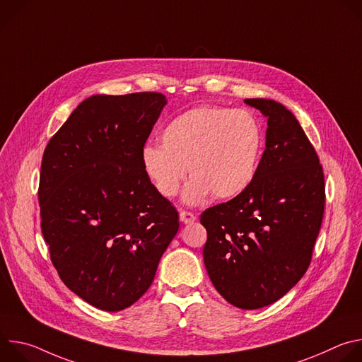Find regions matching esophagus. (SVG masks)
Wrapping results in <instances>:
<instances>
[{
	"label": "esophagus",
	"mask_w": 362,
	"mask_h": 362,
	"mask_svg": "<svg viewBox=\"0 0 362 362\" xmlns=\"http://www.w3.org/2000/svg\"><path fill=\"white\" fill-rule=\"evenodd\" d=\"M179 218L183 223H193L196 221V216L192 212H187V211H180Z\"/></svg>",
	"instance_id": "34e87169"
}]
</instances>
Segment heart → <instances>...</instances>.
<instances>
[{"label":"heart","mask_w":362,"mask_h":362,"mask_svg":"<svg viewBox=\"0 0 362 362\" xmlns=\"http://www.w3.org/2000/svg\"><path fill=\"white\" fill-rule=\"evenodd\" d=\"M162 146L146 144L143 170L159 194H177L186 172L192 180L183 200L197 204L209 194L233 199L253 182L264 150L261 123L247 110L202 106L166 124Z\"/></svg>","instance_id":"1"}]
</instances>
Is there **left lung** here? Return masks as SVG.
Instances as JSON below:
<instances>
[{"mask_svg": "<svg viewBox=\"0 0 362 362\" xmlns=\"http://www.w3.org/2000/svg\"><path fill=\"white\" fill-rule=\"evenodd\" d=\"M268 119L267 148L252 185L206 209V271L233 306L257 309L282 298L313 259L325 204L318 154L296 117L269 98H245Z\"/></svg>", "mask_w": 362, "mask_h": 362, "instance_id": "1", "label": "left lung"}]
</instances>
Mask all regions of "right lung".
<instances>
[{
    "label": "right lung",
    "mask_w": 362,
    "mask_h": 362,
    "mask_svg": "<svg viewBox=\"0 0 362 362\" xmlns=\"http://www.w3.org/2000/svg\"><path fill=\"white\" fill-rule=\"evenodd\" d=\"M166 103L160 93L91 95L42 154L38 202L51 262L103 311H122L150 288L179 230L176 208L141 166Z\"/></svg>",
    "instance_id": "obj_1"
}]
</instances>
